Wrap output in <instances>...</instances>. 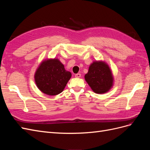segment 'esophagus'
<instances>
[{
    "instance_id": "1",
    "label": "esophagus",
    "mask_w": 150,
    "mask_h": 150,
    "mask_svg": "<svg viewBox=\"0 0 150 150\" xmlns=\"http://www.w3.org/2000/svg\"><path fill=\"white\" fill-rule=\"evenodd\" d=\"M81 76V74L80 73H78V74H75L76 78H80Z\"/></svg>"
}]
</instances>
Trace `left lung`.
<instances>
[{"label": "left lung", "mask_w": 150, "mask_h": 150, "mask_svg": "<svg viewBox=\"0 0 150 150\" xmlns=\"http://www.w3.org/2000/svg\"><path fill=\"white\" fill-rule=\"evenodd\" d=\"M84 77L91 88L97 94L108 92L112 86V72L108 64L102 61H96L91 64Z\"/></svg>", "instance_id": "1"}]
</instances>
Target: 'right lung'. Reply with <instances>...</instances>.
<instances>
[{"label":"right lung","instance_id":"right-lung-1","mask_svg":"<svg viewBox=\"0 0 150 150\" xmlns=\"http://www.w3.org/2000/svg\"><path fill=\"white\" fill-rule=\"evenodd\" d=\"M71 77V73L57 59L44 61L35 73V81L41 91L50 96L60 94Z\"/></svg>","mask_w":150,"mask_h":150}]
</instances>
